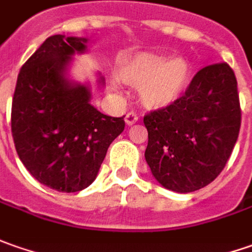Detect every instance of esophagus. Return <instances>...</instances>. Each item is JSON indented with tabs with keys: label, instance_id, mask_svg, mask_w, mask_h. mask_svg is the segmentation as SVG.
I'll return each instance as SVG.
<instances>
[{
	"label": "esophagus",
	"instance_id": "1",
	"mask_svg": "<svg viewBox=\"0 0 252 252\" xmlns=\"http://www.w3.org/2000/svg\"><path fill=\"white\" fill-rule=\"evenodd\" d=\"M136 121H138V114L134 113V111H129V113L126 116V126H132V124H135Z\"/></svg>",
	"mask_w": 252,
	"mask_h": 252
}]
</instances>
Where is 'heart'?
<instances>
[{"mask_svg":"<svg viewBox=\"0 0 252 252\" xmlns=\"http://www.w3.org/2000/svg\"><path fill=\"white\" fill-rule=\"evenodd\" d=\"M123 82L139 88V99L146 109H166L186 92L191 69L184 60L152 53H141L124 58L118 65ZM113 88L117 83L113 82Z\"/></svg>","mask_w":252,"mask_h":252,"instance_id":"1","label":"heart"}]
</instances>
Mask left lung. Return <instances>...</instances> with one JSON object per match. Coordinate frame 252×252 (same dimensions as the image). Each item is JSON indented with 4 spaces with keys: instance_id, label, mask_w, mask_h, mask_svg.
<instances>
[{
    "instance_id": "8db88e82",
    "label": "left lung",
    "mask_w": 252,
    "mask_h": 252,
    "mask_svg": "<svg viewBox=\"0 0 252 252\" xmlns=\"http://www.w3.org/2000/svg\"><path fill=\"white\" fill-rule=\"evenodd\" d=\"M145 159L153 177L176 192L211 184L224 169L241 126L237 79L227 63L199 69L180 99L143 117Z\"/></svg>"
}]
</instances>
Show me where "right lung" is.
I'll use <instances>...</instances> for the list:
<instances>
[{
  "instance_id": "obj_1",
  "label": "right lung",
  "mask_w": 252,
  "mask_h": 252,
  "mask_svg": "<svg viewBox=\"0 0 252 252\" xmlns=\"http://www.w3.org/2000/svg\"><path fill=\"white\" fill-rule=\"evenodd\" d=\"M88 40L50 36L25 63L12 99L11 129L19 159L39 183L60 192L89 187L110 143L124 131V117L91 104L85 85L66 81L71 56Z\"/></svg>"
}]
</instances>
